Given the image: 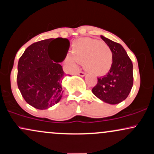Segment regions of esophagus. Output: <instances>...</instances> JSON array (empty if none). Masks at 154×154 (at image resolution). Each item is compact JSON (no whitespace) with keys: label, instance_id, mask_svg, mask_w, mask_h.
<instances>
[{"label":"esophagus","instance_id":"34e87169","mask_svg":"<svg viewBox=\"0 0 154 154\" xmlns=\"http://www.w3.org/2000/svg\"><path fill=\"white\" fill-rule=\"evenodd\" d=\"M77 75H78L79 76H80V77H85V76L86 74L85 73V72H79L77 73Z\"/></svg>","mask_w":154,"mask_h":154}]
</instances>
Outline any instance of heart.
<instances>
[{
    "mask_svg": "<svg viewBox=\"0 0 154 154\" xmlns=\"http://www.w3.org/2000/svg\"><path fill=\"white\" fill-rule=\"evenodd\" d=\"M66 62L72 69L84 63L85 69L90 73L103 76L112 67L113 54L104 42L90 38H80L73 44L72 54L66 56Z\"/></svg>",
    "mask_w": 154,
    "mask_h": 154,
    "instance_id": "b5f03b06",
    "label": "heart"
}]
</instances>
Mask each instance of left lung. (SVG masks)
<instances>
[{
  "mask_svg": "<svg viewBox=\"0 0 154 154\" xmlns=\"http://www.w3.org/2000/svg\"><path fill=\"white\" fill-rule=\"evenodd\" d=\"M113 54V64L106 75L98 78V83L92 89L95 96L109 104L121 103L128 98L133 85L132 61L119 43L100 35Z\"/></svg>",
  "mask_w": 154,
  "mask_h": 154,
  "instance_id": "8db88e82",
  "label": "left lung"
}]
</instances>
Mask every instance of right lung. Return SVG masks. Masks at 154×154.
<instances>
[{"mask_svg": "<svg viewBox=\"0 0 154 154\" xmlns=\"http://www.w3.org/2000/svg\"><path fill=\"white\" fill-rule=\"evenodd\" d=\"M53 41L60 46L51 57L49 45ZM69 47L68 39L50 38L32 44L24 51L18 62L17 85L23 98L32 106L43 110L61 99L65 73L59 63L65 59Z\"/></svg>", "mask_w": 154, "mask_h": 154, "instance_id": "right-lung-1", "label": "right lung"}]
</instances>
